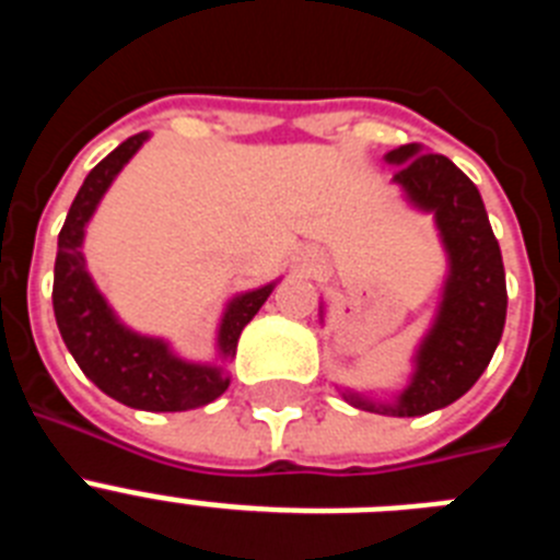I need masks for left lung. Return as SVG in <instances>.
<instances>
[{"instance_id": "left-lung-1", "label": "left lung", "mask_w": 560, "mask_h": 560, "mask_svg": "<svg viewBox=\"0 0 560 560\" xmlns=\"http://www.w3.org/2000/svg\"><path fill=\"white\" fill-rule=\"evenodd\" d=\"M398 165L393 182L418 210L434 212L440 241L448 255L438 316L415 355L409 387L389 404H375L359 393H345L364 412L418 418L463 398L491 364L504 330L508 289L499 241L485 212L482 196L443 153H423L418 142L387 153Z\"/></svg>"}]
</instances>
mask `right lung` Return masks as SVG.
I'll use <instances>...</instances> for the list:
<instances>
[{
	"mask_svg": "<svg viewBox=\"0 0 560 560\" xmlns=\"http://www.w3.org/2000/svg\"><path fill=\"white\" fill-rule=\"evenodd\" d=\"M145 140L148 131L128 137L83 179L58 235L52 311L63 345L78 361V368L108 398L145 412H185V409L207 407L210 400L224 395V389L230 387L226 370L221 364H196L179 359L167 348V341L126 328L108 308L95 280L89 277L81 252L83 232L89 219L95 215L103 192ZM271 289L275 283L232 296L219 328L221 359L235 355L241 330L269 300Z\"/></svg>",
	"mask_w": 560,
	"mask_h": 560,
	"instance_id": "right-lung-1",
	"label": "right lung"
}]
</instances>
